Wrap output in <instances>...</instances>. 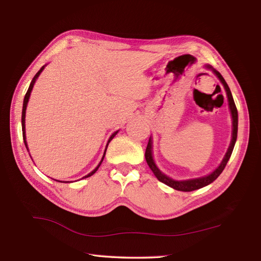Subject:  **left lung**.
Here are the masks:
<instances>
[{
  "label": "left lung",
  "instance_id": "8db88e82",
  "mask_svg": "<svg viewBox=\"0 0 261 261\" xmlns=\"http://www.w3.org/2000/svg\"><path fill=\"white\" fill-rule=\"evenodd\" d=\"M207 69L213 70V72L217 75L218 79H219L222 83V86L226 92V96H228V102H229V107H230V112H231V116H232V139H231V143H230V146L228 148V152L225 153L221 164L218 166L216 169L208 175L205 176H201V178H196V179H190V180H183V181H176L171 179L170 176L166 175L165 173H163L161 170L158 169V167L156 166L154 159H153V142H152V138H149L148 140V144L145 150V159H146V163L148 165V167L150 168V170L153 171V173L155 174L156 178L165 183L166 186L170 187L176 191H182V192H191V191H194V190H198L204 188L208 184H210L212 182H214L218 176L221 174V172L223 171V169L225 168L226 164H228V161L231 157V154L233 152V148L235 145V142H237V138H238V122H239V116H238V109L237 106H235L234 103V99L232 96V93L230 91L229 86L226 85L225 80L223 79V77L221 75V73L219 71H217L216 69H214L212 66L210 65H206L205 66Z\"/></svg>",
  "mask_w": 261,
  "mask_h": 261
}]
</instances>
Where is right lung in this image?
<instances>
[{
	"instance_id": "add662e5",
	"label": "right lung",
	"mask_w": 261,
	"mask_h": 261,
	"mask_svg": "<svg viewBox=\"0 0 261 261\" xmlns=\"http://www.w3.org/2000/svg\"><path fill=\"white\" fill-rule=\"evenodd\" d=\"M44 67H45V65L42 67V68L36 73V75L35 77H33V79H32V81H31V83H30V86H29V89H28V91H27V93H26V95H24V98H23V104H22V113H21V128H22V138H23V142H24V145H26V147H27V149H28V145H27V141H26V127H24V117H26V109H27V104H28V102H29V97H30V94H31V91H32V88H33V86H35V83H36V80L38 79V77L40 75V73L42 72V70L44 69ZM118 133V131H116V132H114L113 134H112V137L109 138V140H108V142H107V145H106V148H105V152H104V155H103V157H102V161L99 162V164L97 165V167L95 168V169L93 170V171H91L89 174H87L86 176H83L82 179H85V178H89V176H91L92 174H94L96 171H97V169H98V167L100 166V164H102V162H103V159H104V157H105V154H106V149H107V146H108V144H109V142H111L113 139H114V137L116 136V134ZM57 181V180H56ZM58 182H62V181H58ZM67 182H69V181H67Z\"/></svg>"
}]
</instances>
